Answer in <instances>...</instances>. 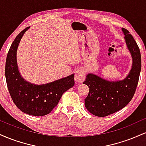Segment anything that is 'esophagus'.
<instances>
[{
  "label": "esophagus",
  "mask_w": 146,
  "mask_h": 146,
  "mask_svg": "<svg viewBox=\"0 0 146 146\" xmlns=\"http://www.w3.org/2000/svg\"><path fill=\"white\" fill-rule=\"evenodd\" d=\"M86 78V73L84 68H78L75 73V80L77 82H83Z\"/></svg>",
  "instance_id": "1"
}]
</instances>
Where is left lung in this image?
Wrapping results in <instances>:
<instances>
[{"label":"left lung","mask_w":146,"mask_h":146,"mask_svg":"<svg viewBox=\"0 0 146 146\" xmlns=\"http://www.w3.org/2000/svg\"><path fill=\"white\" fill-rule=\"evenodd\" d=\"M122 31L133 61L128 76L122 81L108 82L90 73L83 82L89 88L85 106L95 116L106 117L122 109L131 101L136 91L141 68L140 50L128 30L122 28Z\"/></svg>","instance_id":"1"}]
</instances>
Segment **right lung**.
Masks as SVG:
<instances>
[{"label": "right lung", "instance_id": "obj_1", "mask_svg": "<svg viewBox=\"0 0 146 146\" xmlns=\"http://www.w3.org/2000/svg\"><path fill=\"white\" fill-rule=\"evenodd\" d=\"M28 29L29 27L16 36L8 51L5 70L7 86L13 102L21 111L33 116H44L58 105L63 93L74 86V74L43 85L25 81L18 71L16 51Z\"/></svg>", "mask_w": 146, "mask_h": 146}]
</instances>
